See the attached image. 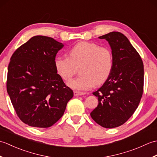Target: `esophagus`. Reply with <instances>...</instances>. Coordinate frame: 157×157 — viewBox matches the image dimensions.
Masks as SVG:
<instances>
[{
    "mask_svg": "<svg viewBox=\"0 0 157 157\" xmlns=\"http://www.w3.org/2000/svg\"><path fill=\"white\" fill-rule=\"evenodd\" d=\"M86 94V93L84 92H74V96H82V95H84Z\"/></svg>",
    "mask_w": 157,
    "mask_h": 157,
    "instance_id": "esophagus-1",
    "label": "esophagus"
}]
</instances>
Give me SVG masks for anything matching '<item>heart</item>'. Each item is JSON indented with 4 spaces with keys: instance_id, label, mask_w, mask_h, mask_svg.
<instances>
[{
    "instance_id": "b5f03b06",
    "label": "heart",
    "mask_w": 157,
    "mask_h": 157,
    "mask_svg": "<svg viewBox=\"0 0 157 157\" xmlns=\"http://www.w3.org/2000/svg\"><path fill=\"white\" fill-rule=\"evenodd\" d=\"M68 56L58 55L55 67L59 75L65 82L72 78L75 67L82 65L80 78L73 79L68 86L77 90H88L108 79L113 67L111 50L95 43L79 42L70 48Z\"/></svg>"
}]
</instances>
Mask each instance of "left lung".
<instances>
[{"label": "left lung", "mask_w": 157, "mask_h": 157, "mask_svg": "<svg viewBox=\"0 0 157 157\" xmlns=\"http://www.w3.org/2000/svg\"><path fill=\"white\" fill-rule=\"evenodd\" d=\"M98 38L109 42L113 67L104 84L92 93L98 104L90 116L103 128H114L128 121L138 108L144 88V65L138 52L121 33L112 32Z\"/></svg>", "instance_id": "1"}]
</instances>
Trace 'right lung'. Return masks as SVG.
<instances>
[{
	"instance_id": "obj_1",
	"label": "right lung",
	"mask_w": 157,
	"mask_h": 157,
	"mask_svg": "<svg viewBox=\"0 0 157 157\" xmlns=\"http://www.w3.org/2000/svg\"><path fill=\"white\" fill-rule=\"evenodd\" d=\"M64 44L35 36L13 53L6 90L17 115L35 128H49L64 114L73 92L57 74L55 59Z\"/></svg>"
}]
</instances>
